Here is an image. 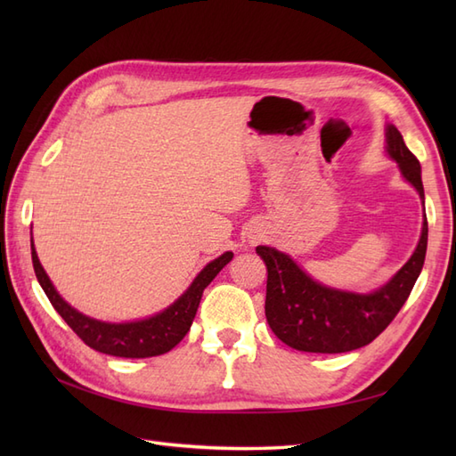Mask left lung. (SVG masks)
<instances>
[{"label": "left lung", "instance_id": "obj_1", "mask_svg": "<svg viewBox=\"0 0 456 456\" xmlns=\"http://www.w3.org/2000/svg\"><path fill=\"white\" fill-rule=\"evenodd\" d=\"M386 151L398 162L402 176L425 200L419 160L405 147L394 125L386 127ZM256 253L268 270L266 322L280 341L304 353H346L372 343L410 297L428 253V219L411 258L388 284L372 294L343 292L319 284L273 247H256Z\"/></svg>", "mask_w": 456, "mask_h": 456}]
</instances>
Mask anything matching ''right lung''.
Listing matches in <instances>:
<instances>
[{"instance_id": "add662e5", "label": "right lung", "mask_w": 456, "mask_h": 456, "mask_svg": "<svg viewBox=\"0 0 456 456\" xmlns=\"http://www.w3.org/2000/svg\"><path fill=\"white\" fill-rule=\"evenodd\" d=\"M31 256L37 280L45 289L46 297L51 299L53 307L61 314L68 327H70L86 345L94 348V351H100L111 356L147 358L168 353L170 348L176 346L182 338L186 337L193 317H196L203 289H206L211 280L219 274V270L233 258V253H223L219 258L211 260V263L193 278V282L190 284L186 292H183L170 307L164 309V312L131 323H105L76 312L72 305H68L64 299L58 296L53 282L48 280L45 268L38 263L33 240Z\"/></svg>"}]
</instances>
